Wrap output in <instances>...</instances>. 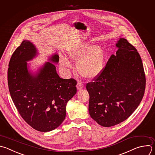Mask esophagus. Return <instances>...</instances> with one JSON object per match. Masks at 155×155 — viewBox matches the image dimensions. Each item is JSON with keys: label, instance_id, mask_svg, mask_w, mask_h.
I'll use <instances>...</instances> for the list:
<instances>
[{"label": "esophagus", "instance_id": "34e87169", "mask_svg": "<svg viewBox=\"0 0 155 155\" xmlns=\"http://www.w3.org/2000/svg\"><path fill=\"white\" fill-rule=\"evenodd\" d=\"M83 83L82 82H81V81H78V83H77V89L78 90H80V89H81L82 88H83Z\"/></svg>", "mask_w": 155, "mask_h": 155}]
</instances>
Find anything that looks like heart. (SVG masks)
<instances>
[{
	"label": "heart",
	"mask_w": 155,
	"mask_h": 155,
	"mask_svg": "<svg viewBox=\"0 0 155 155\" xmlns=\"http://www.w3.org/2000/svg\"><path fill=\"white\" fill-rule=\"evenodd\" d=\"M68 55L72 60L77 61L78 72L86 78L97 77L104 69L106 54L100 45L91 46L89 42L78 44L68 51ZM60 64L64 68H72L70 60L64 56L60 57Z\"/></svg>",
	"instance_id": "heart-1"
}]
</instances>
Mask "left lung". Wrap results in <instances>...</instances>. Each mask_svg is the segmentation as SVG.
I'll return each instance as SVG.
<instances>
[{"label": "left lung", "instance_id": "8db88e82", "mask_svg": "<svg viewBox=\"0 0 155 155\" xmlns=\"http://www.w3.org/2000/svg\"><path fill=\"white\" fill-rule=\"evenodd\" d=\"M116 46V54L86 86L90 116L105 127L128 119L140 104L145 89L143 66L136 48L125 38H120Z\"/></svg>", "mask_w": 155, "mask_h": 155}]
</instances>
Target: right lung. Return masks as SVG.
Wrapping results in <instances>:
<instances>
[{"label": "right lung", "instance_id": "obj_1", "mask_svg": "<svg viewBox=\"0 0 155 155\" xmlns=\"http://www.w3.org/2000/svg\"><path fill=\"white\" fill-rule=\"evenodd\" d=\"M36 55L35 47L23 41L13 54L8 69V84L14 104L23 119L33 128L47 132L58 127L66 117L67 102L77 92V81L61 78L55 66L47 62L36 75L27 69L26 61ZM59 61V56L50 58Z\"/></svg>", "mask_w": 155, "mask_h": 155}]
</instances>
